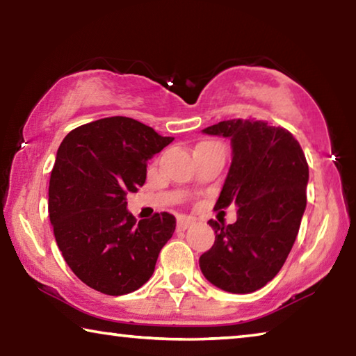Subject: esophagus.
<instances>
[{
    "label": "esophagus",
    "mask_w": 356,
    "mask_h": 356,
    "mask_svg": "<svg viewBox=\"0 0 356 356\" xmlns=\"http://www.w3.org/2000/svg\"><path fill=\"white\" fill-rule=\"evenodd\" d=\"M195 220L190 218V216H182V218L177 220V231H185V229H188Z\"/></svg>",
    "instance_id": "obj_1"
}]
</instances>
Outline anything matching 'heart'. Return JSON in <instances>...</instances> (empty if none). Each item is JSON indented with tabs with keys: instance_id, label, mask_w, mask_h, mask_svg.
<instances>
[{
	"instance_id": "heart-1",
	"label": "heart",
	"mask_w": 356,
	"mask_h": 356,
	"mask_svg": "<svg viewBox=\"0 0 356 356\" xmlns=\"http://www.w3.org/2000/svg\"><path fill=\"white\" fill-rule=\"evenodd\" d=\"M196 149H221V150H225L222 144L216 143V141H202V143L197 144Z\"/></svg>"
}]
</instances>
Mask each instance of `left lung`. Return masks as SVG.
Here are the masks:
<instances>
[{
  "instance_id": "8db88e82",
  "label": "left lung",
  "mask_w": 356,
  "mask_h": 356,
  "mask_svg": "<svg viewBox=\"0 0 356 356\" xmlns=\"http://www.w3.org/2000/svg\"><path fill=\"white\" fill-rule=\"evenodd\" d=\"M202 131L231 140L232 163L215 209L238 210L234 225L209 221L215 243L200 257L201 272L226 292H254L278 275L297 238L308 161L291 131L265 120H222Z\"/></svg>"
}]
</instances>
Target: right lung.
Here are the masks:
<instances>
[{"instance_id": "right-lung-1", "label": "right lung", "mask_w": 356, "mask_h": 356, "mask_svg": "<svg viewBox=\"0 0 356 356\" xmlns=\"http://www.w3.org/2000/svg\"><path fill=\"white\" fill-rule=\"evenodd\" d=\"M172 140L124 116L84 124L63 140L48 213L64 261L86 286L118 297L152 276L176 218L161 212L136 221L125 197L144 185L147 160Z\"/></svg>"}]
</instances>
